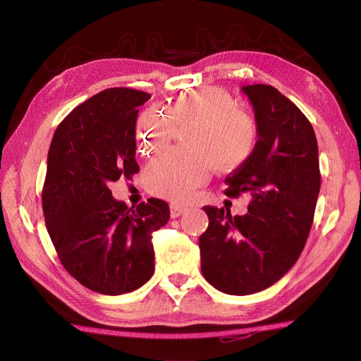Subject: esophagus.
I'll use <instances>...</instances> for the list:
<instances>
[{
  "label": "esophagus",
  "mask_w": 361,
  "mask_h": 361,
  "mask_svg": "<svg viewBox=\"0 0 361 361\" xmlns=\"http://www.w3.org/2000/svg\"><path fill=\"white\" fill-rule=\"evenodd\" d=\"M185 211H187V207H185V206H180V204H178V203H171V204H170V214H171L173 218L180 216Z\"/></svg>",
  "instance_id": "esophagus-1"
}]
</instances>
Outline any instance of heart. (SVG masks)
Masks as SVG:
<instances>
[{
  "label": "heart",
  "mask_w": 361,
  "mask_h": 361,
  "mask_svg": "<svg viewBox=\"0 0 361 361\" xmlns=\"http://www.w3.org/2000/svg\"><path fill=\"white\" fill-rule=\"evenodd\" d=\"M178 128L188 147L167 152L150 164L146 180L152 192L182 203L200 187L212 170H231L248 159L256 145L253 120L226 93L194 90L179 94L167 113L150 108L140 116L137 145L143 155L166 150Z\"/></svg>",
  "instance_id": "heart-1"
}]
</instances>
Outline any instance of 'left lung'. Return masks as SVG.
I'll return each mask as SVG.
<instances>
[{
	"label": "left lung",
	"mask_w": 361,
	"mask_h": 361,
	"mask_svg": "<svg viewBox=\"0 0 361 361\" xmlns=\"http://www.w3.org/2000/svg\"><path fill=\"white\" fill-rule=\"evenodd\" d=\"M253 105V154L226 178V195H251L248 214L204 206L202 272L228 295H250L279 281L298 260L321 188L318 141L300 108L267 84L243 85Z\"/></svg>",
	"instance_id": "8db88e82"
}]
</instances>
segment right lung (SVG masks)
<instances>
[{
  "instance_id": "obj_1",
  "label": "right lung",
  "mask_w": 361,
  "mask_h": 361,
  "mask_svg": "<svg viewBox=\"0 0 361 361\" xmlns=\"http://www.w3.org/2000/svg\"><path fill=\"white\" fill-rule=\"evenodd\" d=\"M150 94L117 87L78 105L56 129L42 206L61 265L102 295L141 288L155 269L152 233L167 224L159 199L128 207L108 183L138 173L135 123Z\"/></svg>"
}]
</instances>
